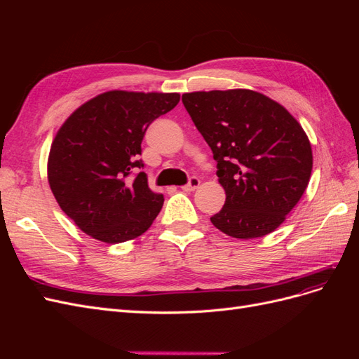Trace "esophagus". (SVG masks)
Wrapping results in <instances>:
<instances>
[{
	"label": "esophagus",
	"instance_id": "obj_1",
	"mask_svg": "<svg viewBox=\"0 0 359 359\" xmlns=\"http://www.w3.org/2000/svg\"><path fill=\"white\" fill-rule=\"evenodd\" d=\"M199 184H201V180H199L198 177H191V178L189 180V182L186 184V186H182L181 189H182L184 191H193V190H196V189L199 187Z\"/></svg>",
	"mask_w": 359,
	"mask_h": 359
}]
</instances>
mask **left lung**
<instances>
[{
  "mask_svg": "<svg viewBox=\"0 0 359 359\" xmlns=\"http://www.w3.org/2000/svg\"><path fill=\"white\" fill-rule=\"evenodd\" d=\"M182 103L212 151L226 191L211 223L241 240L276 231L311 175V145L299 123L252 90L187 93Z\"/></svg>",
  "mask_w": 359,
  "mask_h": 359,
  "instance_id": "8db88e82",
  "label": "left lung"
}]
</instances>
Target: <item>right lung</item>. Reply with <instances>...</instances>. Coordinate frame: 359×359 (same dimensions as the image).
Instances as JSON below:
<instances>
[{
    "mask_svg": "<svg viewBox=\"0 0 359 359\" xmlns=\"http://www.w3.org/2000/svg\"><path fill=\"white\" fill-rule=\"evenodd\" d=\"M177 93L107 91L76 109L53 139L48 180L61 210L95 240L118 244L142 235L163 206L148 187L142 139L172 111Z\"/></svg>",
    "mask_w": 359,
    "mask_h": 359,
    "instance_id": "obj_1",
    "label": "right lung"
}]
</instances>
